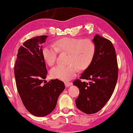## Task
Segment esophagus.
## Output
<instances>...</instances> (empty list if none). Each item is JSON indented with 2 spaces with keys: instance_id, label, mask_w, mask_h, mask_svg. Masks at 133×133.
Here are the masks:
<instances>
[{
  "instance_id": "esophagus-1",
  "label": "esophagus",
  "mask_w": 133,
  "mask_h": 133,
  "mask_svg": "<svg viewBox=\"0 0 133 133\" xmlns=\"http://www.w3.org/2000/svg\"><path fill=\"white\" fill-rule=\"evenodd\" d=\"M64 84H65V86H66V87H70V85H72V82H66L64 83Z\"/></svg>"
}]
</instances>
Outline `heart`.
<instances>
[{"label": "heart", "mask_w": 133, "mask_h": 133, "mask_svg": "<svg viewBox=\"0 0 133 133\" xmlns=\"http://www.w3.org/2000/svg\"><path fill=\"white\" fill-rule=\"evenodd\" d=\"M69 54L66 66L58 65L51 70L54 78L69 81L77 75V68L85 70L92 63L96 53V45L90 39L66 37L60 39L54 45H46L42 49L44 61L49 66L55 63L58 52Z\"/></svg>", "instance_id": "obj_1"}]
</instances>
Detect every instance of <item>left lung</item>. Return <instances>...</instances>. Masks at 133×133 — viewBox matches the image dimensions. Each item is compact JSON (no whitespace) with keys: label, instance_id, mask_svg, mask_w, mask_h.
Listing matches in <instances>:
<instances>
[{"label":"left lung","instance_id":"left-lung-1","mask_svg":"<svg viewBox=\"0 0 133 133\" xmlns=\"http://www.w3.org/2000/svg\"><path fill=\"white\" fill-rule=\"evenodd\" d=\"M93 41L96 45L94 59L79 79L73 82L79 90L75 100L77 107L87 114L97 112L105 105L115 90L118 77L115 49L111 41L98 35Z\"/></svg>","mask_w":133,"mask_h":133}]
</instances>
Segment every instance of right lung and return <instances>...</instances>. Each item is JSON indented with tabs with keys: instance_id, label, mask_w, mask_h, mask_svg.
Wrapping results in <instances>:
<instances>
[{
	"instance_id": "1",
	"label": "right lung",
	"mask_w": 133,
	"mask_h": 133,
	"mask_svg": "<svg viewBox=\"0 0 133 133\" xmlns=\"http://www.w3.org/2000/svg\"><path fill=\"white\" fill-rule=\"evenodd\" d=\"M47 36L29 39L19 47L14 65L18 93L23 105L32 115L45 116L56 107L59 95L65 89L64 82L51 79L43 84L47 75L42 55V44Z\"/></svg>"
}]
</instances>
